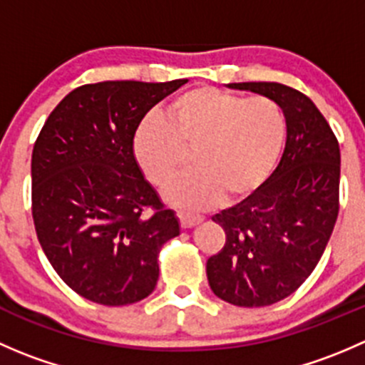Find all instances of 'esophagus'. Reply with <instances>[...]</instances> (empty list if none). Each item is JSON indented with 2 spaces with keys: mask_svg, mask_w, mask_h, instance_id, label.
<instances>
[{
  "mask_svg": "<svg viewBox=\"0 0 365 365\" xmlns=\"http://www.w3.org/2000/svg\"><path fill=\"white\" fill-rule=\"evenodd\" d=\"M178 219H180V224H182L183 230H189V227H194L197 226L200 222H203V217L200 215H190V213H178Z\"/></svg>",
  "mask_w": 365,
  "mask_h": 365,
  "instance_id": "1",
  "label": "esophagus"
}]
</instances>
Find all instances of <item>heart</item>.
I'll return each instance as SVG.
<instances>
[{
  "instance_id": "1",
  "label": "heart",
  "mask_w": 365,
  "mask_h": 365,
  "mask_svg": "<svg viewBox=\"0 0 365 365\" xmlns=\"http://www.w3.org/2000/svg\"><path fill=\"white\" fill-rule=\"evenodd\" d=\"M286 134L284 113L272 98L197 86L169 102L165 120L150 114L139 121L132 153L143 175L165 187L185 164V150H194L196 169L169 185L164 200L197 212L256 194L277 168Z\"/></svg>"
}]
</instances>
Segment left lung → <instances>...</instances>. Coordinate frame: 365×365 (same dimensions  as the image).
I'll return each instance as SVG.
<instances>
[{
	"label": "left lung",
	"mask_w": 365,
	"mask_h": 365,
	"mask_svg": "<svg viewBox=\"0 0 365 365\" xmlns=\"http://www.w3.org/2000/svg\"><path fill=\"white\" fill-rule=\"evenodd\" d=\"M277 102L286 146L268 182L212 217L226 244L206 261L212 292L240 307H263L297 292L325 252L339 213V143L314 102L279 83H231Z\"/></svg>",
	"instance_id": "left-lung-1"
}]
</instances>
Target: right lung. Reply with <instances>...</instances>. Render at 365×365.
<instances>
[{"label": "right lung", "instance_id": "add662e5", "mask_svg": "<svg viewBox=\"0 0 365 365\" xmlns=\"http://www.w3.org/2000/svg\"><path fill=\"white\" fill-rule=\"evenodd\" d=\"M185 83L84 84L54 108L33 146L36 237L56 274L88 300L127 305L155 289L157 256L180 222L135 164L132 138Z\"/></svg>", "mask_w": 365, "mask_h": 365}]
</instances>
